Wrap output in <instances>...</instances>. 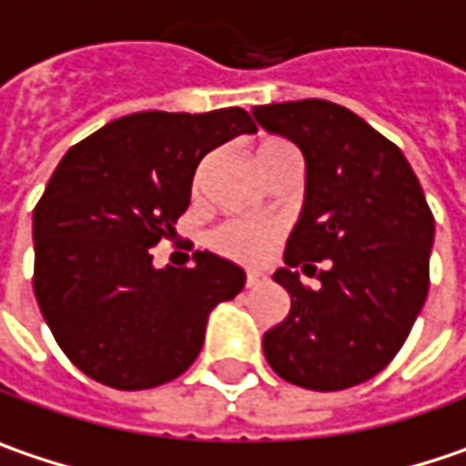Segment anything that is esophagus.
<instances>
[{
  "instance_id": "34e87169",
  "label": "esophagus",
  "mask_w": 466,
  "mask_h": 466,
  "mask_svg": "<svg viewBox=\"0 0 466 466\" xmlns=\"http://www.w3.org/2000/svg\"><path fill=\"white\" fill-rule=\"evenodd\" d=\"M262 281H265V279H262L259 273H247V289H257Z\"/></svg>"
}]
</instances>
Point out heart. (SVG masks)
Returning <instances> with one entry per match:
<instances>
[{
  "mask_svg": "<svg viewBox=\"0 0 466 466\" xmlns=\"http://www.w3.org/2000/svg\"><path fill=\"white\" fill-rule=\"evenodd\" d=\"M276 238H279V230L273 225L254 222V219H233L212 233V247L230 259L254 265L268 257Z\"/></svg>",
  "mask_w": 466,
  "mask_h": 466,
  "instance_id": "b5f03b06",
  "label": "heart"
}]
</instances>
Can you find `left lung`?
<instances>
[{
  "label": "left lung",
  "mask_w": 466,
  "mask_h": 466,
  "mask_svg": "<svg viewBox=\"0 0 466 466\" xmlns=\"http://www.w3.org/2000/svg\"><path fill=\"white\" fill-rule=\"evenodd\" d=\"M251 114L305 156V204L286 268L273 273L291 310L265 331V358L286 382L348 390L403 348L430 289L435 219L400 148L348 108L294 100ZM291 267L316 272L321 286L308 289Z\"/></svg>",
  "instance_id": "obj_1"
}]
</instances>
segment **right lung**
<instances>
[{"label": "right lung", "mask_w": 466, "mask_h": 466, "mask_svg": "<svg viewBox=\"0 0 466 466\" xmlns=\"http://www.w3.org/2000/svg\"><path fill=\"white\" fill-rule=\"evenodd\" d=\"M257 132L244 108L140 111L76 143L34 209V294L55 342L114 390L172 382L198 358L209 313L247 273L212 251L193 268H153L175 236L198 161Z\"/></svg>", "instance_id": "1"}]
</instances>
